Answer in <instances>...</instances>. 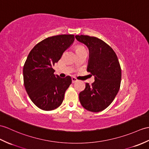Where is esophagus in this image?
Here are the masks:
<instances>
[{"instance_id":"obj_1","label":"esophagus","mask_w":149,"mask_h":149,"mask_svg":"<svg viewBox=\"0 0 149 149\" xmlns=\"http://www.w3.org/2000/svg\"><path fill=\"white\" fill-rule=\"evenodd\" d=\"M72 83H74L77 81V79L75 77H72Z\"/></svg>"}]
</instances>
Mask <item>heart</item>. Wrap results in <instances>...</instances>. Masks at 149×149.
I'll use <instances>...</instances> for the list:
<instances>
[{"label":"heart","instance_id":"1","mask_svg":"<svg viewBox=\"0 0 149 149\" xmlns=\"http://www.w3.org/2000/svg\"><path fill=\"white\" fill-rule=\"evenodd\" d=\"M85 49L84 47H83L82 46H78L77 47V48H76V50H80V49Z\"/></svg>","mask_w":149,"mask_h":149}]
</instances>
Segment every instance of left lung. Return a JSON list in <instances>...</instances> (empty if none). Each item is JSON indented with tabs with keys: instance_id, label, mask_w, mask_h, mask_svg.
Returning <instances> with one entry per match:
<instances>
[{
	"instance_id": "8db88e82",
	"label": "left lung",
	"mask_w": 149,
	"mask_h": 149,
	"mask_svg": "<svg viewBox=\"0 0 149 149\" xmlns=\"http://www.w3.org/2000/svg\"><path fill=\"white\" fill-rule=\"evenodd\" d=\"M79 42L89 49L87 71L94 75L95 82L86 83L79 93L82 106L88 111L98 112L109 107L118 93L121 81V68L114 51L104 41L95 37L75 36Z\"/></svg>"
}]
</instances>
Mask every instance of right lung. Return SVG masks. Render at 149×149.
I'll use <instances>...</instances> for the list:
<instances>
[{"label": "right lung", "mask_w": 149, "mask_h": 149, "mask_svg": "<svg viewBox=\"0 0 149 149\" xmlns=\"http://www.w3.org/2000/svg\"><path fill=\"white\" fill-rule=\"evenodd\" d=\"M74 40V35L48 37L36 45L28 55L23 70L24 86L30 100L40 109L54 110L63 102L72 79L55 75L53 67Z\"/></svg>", "instance_id": "obj_1"}]
</instances>
